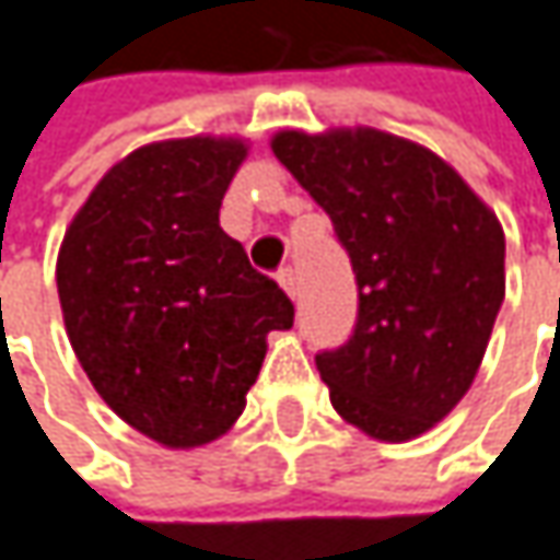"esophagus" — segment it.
I'll use <instances>...</instances> for the list:
<instances>
[{
    "label": "esophagus",
    "instance_id": "esophagus-1",
    "mask_svg": "<svg viewBox=\"0 0 560 560\" xmlns=\"http://www.w3.org/2000/svg\"><path fill=\"white\" fill-rule=\"evenodd\" d=\"M279 284L284 288V294H288L291 301L298 298V276H294V269H281Z\"/></svg>",
    "mask_w": 560,
    "mask_h": 560
}]
</instances>
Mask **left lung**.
Here are the masks:
<instances>
[{"mask_svg":"<svg viewBox=\"0 0 560 560\" xmlns=\"http://www.w3.org/2000/svg\"><path fill=\"white\" fill-rule=\"evenodd\" d=\"M358 281L346 346L316 354L332 409L377 441L431 431L466 396L504 304V231L466 180L380 129L279 132Z\"/></svg>","mask_w":560,"mask_h":560,"instance_id":"8db88e82","label":"left lung"}]
</instances>
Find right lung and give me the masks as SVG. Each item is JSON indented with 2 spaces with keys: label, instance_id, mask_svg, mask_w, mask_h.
Segmentation results:
<instances>
[{
  "label": "right lung",
  "instance_id": "1",
  "mask_svg": "<svg viewBox=\"0 0 560 560\" xmlns=\"http://www.w3.org/2000/svg\"><path fill=\"white\" fill-rule=\"evenodd\" d=\"M241 139L126 154L72 218L56 288L69 342L110 409L174 450L212 444L247 406L266 336L294 304L218 224Z\"/></svg>",
  "mask_w": 560,
  "mask_h": 560
}]
</instances>
